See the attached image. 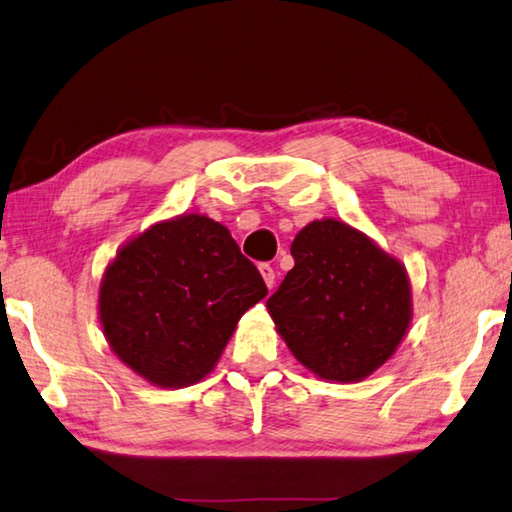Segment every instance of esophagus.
Instances as JSON below:
<instances>
[{"instance_id":"esophagus-1","label":"esophagus","mask_w":512,"mask_h":512,"mask_svg":"<svg viewBox=\"0 0 512 512\" xmlns=\"http://www.w3.org/2000/svg\"><path fill=\"white\" fill-rule=\"evenodd\" d=\"M259 273H262V277H264V282H266L268 288L275 286V271H273L271 264H259Z\"/></svg>"}]
</instances>
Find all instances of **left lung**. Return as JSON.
I'll list each match as a JSON object with an SVG mask.
<instances>
[{
	"instance_id": "8db88e82",
	"label": "left lung",
	"mask_w": 512,
	"mask_h": 512,
	"mask_svg": "<svg viewBox=\"0 0 512 512\" xmlns=\"http://www.w3.org/2000/svg\"><path fill=\"white\" fill-rule=\"evenodd\" d=\"M291 255L295 266L266 302L286 347L320 378H367L392 358L412 320L405 268L336 219L302 228Z\"/></svg>"
}]
</instances>
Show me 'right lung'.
I'll list each match as a JSON object with an SVG mask.
<instances>
[{
	"label": "right lung",
	"instance_id": "1",
	"mask_svg": "<svg viewBox=\"0 0 512 512\" xmlns=\"http://www.w3.org/2000/svg\"><path fill=\"white\" fill-rule=\"evenodd\" d=\"M268 288L226 226L201 215L129 241L100 284V322L116 356L159 387H188L217 365Z\"/></svg>",
	"mask_w": 512,
	"mask_h": 512
}]
</instances>
